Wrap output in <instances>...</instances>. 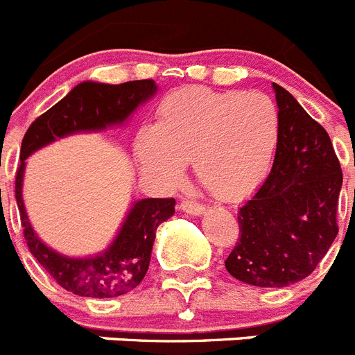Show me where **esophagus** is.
Returning <instances> with one entry per match:
<instances>
[{
  "mask_svg": "<svg viewBox=\"0 0 355 355\" xmlns=\"http://www.w3.org/2000/svg\"><path fill=\"white\" fill-rule=\"evenodd\" d=\"M180 207H181V210L187 211V214H192V215H199L205 211V207H202L201 202L192 201V199H183Z\"/></svg>",
  "mask_w": 355,
  "mask_h": 355,
  "instance_id": "34e87169",
  "label": "esophagus"
}]
</instances>
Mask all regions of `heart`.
Wrapping results in <instances>:
<instances>
[{
    "label": "heart",
    "instance_id": "obj_1",
    "mask_svg": "<svg viewBox=\"0 0 355 355\" xmlns=\"http://www.w3.org/2000/svg\"><path fill=\"white\" fill-rule=\"evenodd\" d=\"M278 136L280 116L266 95L187 87L163 100L136 154L147 174L166 183L180 180L190 162L208 193L239 201L266 180Z\"/></svg>",
    "mask_w": 355,
    "mask_h": 355
}]
</instances>
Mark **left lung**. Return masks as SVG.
Returning a JSON list of instances; mask_svg holds the SVG:
<instances>
[{"label": "left lung", "mask_w": 355, "mask_h": 355, "mask_svg": "<svg viewBox=\"0 0 355 355\" xmlns=\"http://www.w3.org/2000/svg\"><path fill=\"white\" fill-rule=\"evenodd\" d=\"M280 136L268 180L239 210V241L224 266L257 287L309 277L338 235L343 172L329 135L278 84Z\"/></svg>", "instance_id": "8db88e82"}]
</instances>
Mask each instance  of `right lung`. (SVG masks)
I'll list each match as a JSON object with an SVG mask.
<instances>
[{"label":"right lung","instance_id":"1","mask_svg":"<svg viewBox=\"0 0 355 355\" xmlns=\"http://www.w3.org/2000/svg\"><path fill=\"white\" fill-rule=\"evenodd\" d=\"M156 91L150 78L131 83H83L64 98L32 122L21 144L19 166L16 171V201L21 228L30 253L46 269L62 289L86 298H114L135 289L148 269L150 251L157 226L174 215L172 198L141 199L135 202L116 241L95 259H66L51 251L37 239L25 214L21 183L26 156L60 136L78 131H96L111 123L123 122L129 114Z\"/></svg>","mask_w":355,"mask_h":355}]
</instances>
